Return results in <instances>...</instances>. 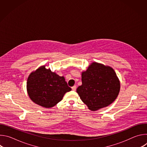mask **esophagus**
Here are the masks:
<instances>
[{"mask_svg": "<svg viewBox=\"0 0 147 147\" xmlns=\"http://www.w3.org/2000/svg\"><path fill=\"white\" fill-rule=\"evenodd\" d=\"M71 89H72L73 91H76V86H74L72 87H71Z\"/></svg>", "mask_w": 147, "mask_h": 147, "instance_id": "1", "label": "esophagus"}]
</instances>
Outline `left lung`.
I'll use <instances>...</instances> for the list:
<instances>
[{"label":"left lung","mask_w":147,"mask_h":147,"mask_svg":"<svg viewBox=\"0 0 147 147\" xmlns=\"http://www.w3.org/2000/svg\"><path fill=\"white\" fill-rule=\"evenodd\" d=\"M82 85L77 89L81 100L92 111L111 105L117 97L120 81L110 66L93 62L82 72Z\"/></svg>","instance_id":"obj_1"}]
</instances>
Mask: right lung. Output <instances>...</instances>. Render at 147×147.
<instances>
[{
	"mask_svg": "<svg viewBox=\"0 0 147 147\" xmlns=\"http://www.w3.org/2000/svg\"><path fill=\"white\" fill-rule=\"evenodd\" d=\"M27 90L34 103L49 108L61 100L64 95L71 88L67 86L64 77L59 76L42 66L30 74Z\"/></svg>",
	"mask_w": 147,
	"mask_h": 147,
	"instance_id": "obj_1",
	"label": "right lung"
}]
</instances>
